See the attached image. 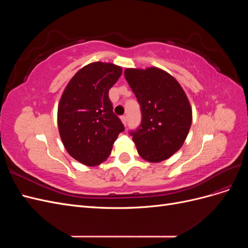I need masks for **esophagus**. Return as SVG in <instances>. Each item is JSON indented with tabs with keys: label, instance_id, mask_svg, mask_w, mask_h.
<instances>
[{
	"label": "esophagus",
	"instance_id": "1",
	"mask_svg": "<svg viewBox=\"0 0 248 248\" xmlns=\"http://www.w3.org/2000/svg\"><path fill=\"white\" fill-rule=\"evenodd\" d=\"M121 121H122V123L126 126V125H127V117L122 116V117H121Z\"/></svg>",
	"mask_w": 248,
	"mask_h": 248
}]
</instances>
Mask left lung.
<instances>
[{"label":"left lung","mask_w":248,"mask_h":248,"mask_svg":"<svg viewBox=\"0 0 248 248\" xmlns=\"http://www.w3.org/2000/svg\"><path fill=\"white\" fill-rule=\"evenodd\" d=\"M125 78L136 94L141 124L130 132L138 153L149 162H160L181 148L189 132L192 109L178 80L157 67L126 68Z\"/></svg>","instance_id":"obj_1"}]
</instances>
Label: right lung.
<instances>
[{
	"label": "right lung",
	"mask_w": 248,
	"mask_h": 248,
	"mask_svg": "<svg viewBox=\"0 0 248 248\" xmlns=\"http://www.w3.org/2000/svg\"><path fill=\"white\" fill-rule=\"evenodd\" d=\"M121 74V67L112 63H90L74 74L60 98V137L68 154L85 166L107 160L124 131L108 98L109 89Z\"/></svg>",
	"instance_id": "1"
}]
</instances>
